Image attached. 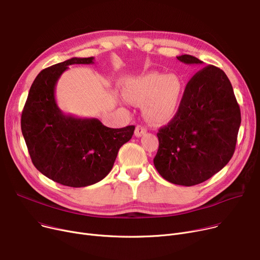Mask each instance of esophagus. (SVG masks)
Instances as JSON below:
<instances>
[{"instance_id": "1", "label": "esophagus", "mask_w": 260, "mask_h": 260, "mask_svg": "<svg viewBox=\"0 0 260 260\" xmlns=\"http://www.w3.org/2000/svg\"><path fill=\"white\" fill-rule=\"evenodd\" d=\"M146 133V127L143 125H137L135 129V136L136 137H141Z\"/></svg>"}]
</instances>
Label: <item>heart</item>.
<instances>
[{
	"mask_svg": "<svg viewBox=\"0 0 260 260\" xmlns=\"http://www.w3.org/2000/svg\"><path fill=\"white\" fill-rule=\"evenodd\" d=\"M182 90V80L176 74L147 73L128 80L126 84L129 97L145 102V115L154 123L166 122L175 116Z\"/></svg>",
	"mask_w": 260,
	"mask_h": 260,
	"instance_id": "heart-1",
	"label": "heart"
}]
</instances>
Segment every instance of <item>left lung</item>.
Returning a JSON list of instances; mask_svg holds the SVG:
<instances>
[{
	"label": "left lung",
	"mask_w": 260,
	"mask_h": 260,
	"mask_svg": "<svg viewBox=\"0 0 260 260\" xmlns=\"http://www.w3.org/2000/svg\"><path fill=\"white\" fill-rule=\"evenodd\" d=\"M177 58L187 64L203 63L187 54ZM240 122V109L227 75L212 64L203 68L188 81L176 116L157 134L155 169L176 185L207 181L231 160Z\"/></svg>",
	"instance_id": "1"
}]
</instances>
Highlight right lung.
<instances>
[{"mask_svg":"<svg viewBox=\"0 0 260 260\" xmlns=\"http://www.w3.org/2000/svg\"><path fill=\"white\" fill-rule=\"evenodd\" d=\"M75 63L94 57H73L51 66L34 79L22 113L21 127L33 165L50 180L69 187H85L105 179L118 151L135 126L111 128L96 118L63 114L55 100L60 75Z\"/></svg>","mask_w":260,"mask_h":260,"instance_id":"right-lung-1","label":"right lung"}]
</instances>
